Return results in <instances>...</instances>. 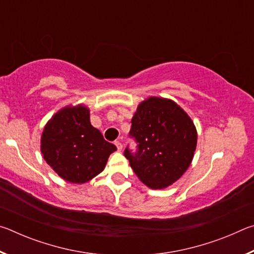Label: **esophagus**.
Returning <instances> with one entry per match:
<instances>
[{"mask_svg":"<svg viewBox=\"0 0 254 254\" xmlns=\"http://www.w3.org/2000/svg\"><path fill=\"white\" fill-rule=\"evenodd\" d=\"M114 144L117 145V149H118V151H122V149H123V145H122V143H121V142H120V141H115Z\"/></svg>","mask_w":254,"mask_h":254,"instance_id":"esophagus-1","label":"esophagus"}]
</instances>
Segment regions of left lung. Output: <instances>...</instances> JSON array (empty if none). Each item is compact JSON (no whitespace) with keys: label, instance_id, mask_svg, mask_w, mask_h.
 <instances>
[{"label":"left lung","instance_id":"obj_1","mask_svg":"<svg viewBox=\"0 0 254 254\" xmlns=\"http://www.w3.org/2000/svg\"><path fill=\"white\" fill-rule=\"evenodd\" d=\"M131 124L137 152H124L131 168L149 188L171 186L194 158L197 130L192 120L170 98L150 96L137 105Z\"/></svg>","mask_w":254,"mask_h":254}]
</instances>
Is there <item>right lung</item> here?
I'll list each match as a JSON object with an SVG mask.
<instances>
[{"label":"right lung","instance_id":"add662e5","mask_svg":"<svg viewBox=\"0 0 254 254\" xmlns=\"http://www.w3.org/2000/svg\"><path fill=\"white\" fill-rule=\"evenodd\" d=\"M40 150L45 161L60 178L85 184L104 170L117 147L104 140L91 124L85 104H69L51 117L41 134Z\"/></svg>","mask_w":254,"mask_h":254}]
</instances>
